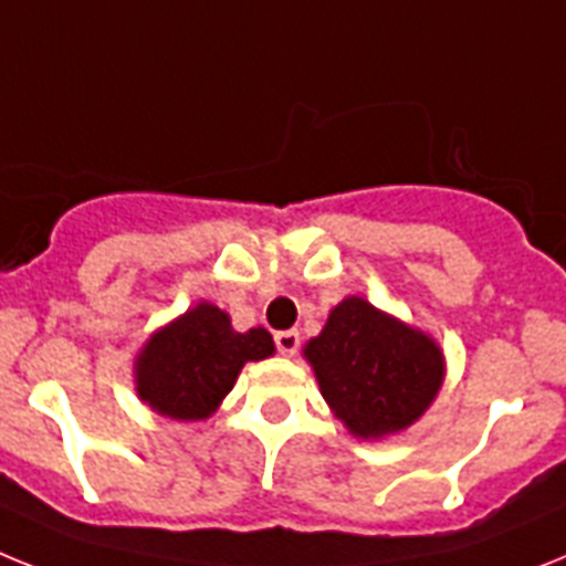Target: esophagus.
Segmentation results:
<instances>
[{"label": "esophagus", "mask_w": 566, "mask_h": 566, "mask_svg": "<svg viewBox=\"0 0 566 566\" xmlns=\"http://www.w3.org/2000/svg\"><path fill=\"white\" fill-rule=\"evenodd\" d=\"M275 348L282 356H293L298 350V331H282L275 334Z\"/></svg>", "instance_id": "34e87169"}]
</instances>
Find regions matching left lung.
<instances>
[{"label": "left lung", "instance_id": "left-lung-1", "mask_svg": "<svg viewBox=\"0 0 566 566\" xmlns=\"http://www.w3.org/2000/svg\"><path fill=\"white\" fill-rule=\"evenodd\" d=\"M322 397L363 440L397 434L420 420L443 386V350L417 327L363 296L342 298L305 345Z\"/></svg>", "mask_w": 566, "mask_h": 566}]
</instances>
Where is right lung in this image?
Instances as JSON below:
<instances>
[{"mask_svg":"<svg viewBox=\"0 0 566 566\" xmlns=\"http://www.w3.org/2000/svg\"><path fill=\"white\" fill-rule=\"evenodd\" d=\"M273 336L264 327L232 331L221 307L201 302L158 334L135 359L137 397L172 420H207L232 391L244 363L273 356Z\"/></svg>","mask_w":566,"mask_h":566,"instance_id":"add662e5","label":"right lung"}]
</instances>
